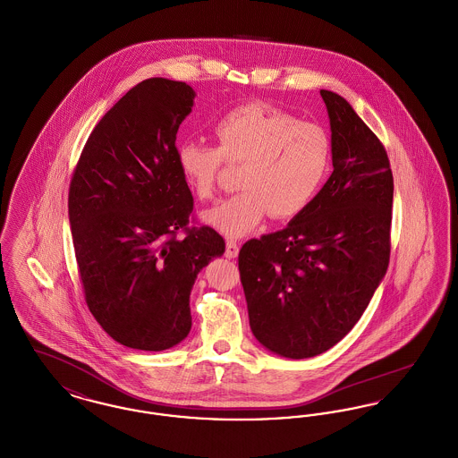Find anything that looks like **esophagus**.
Segmentation results:
<instances>
[{
	"mask_svg": "<svg viewBox=\"0 0 458 458\" xmlns=\"http://www.w3.org/2000/svg\"><path fill=\"white\" fill-rule=\"evenodd\" d=\"M237 254H239V243H237L235 240H228V242H226L225 256H226L228 259H233V258H237Z\"/></svg>",
	"mask_w": 458,
	"mask_h": 458,
	"instance_id": "obj_1",
	"label": "esophagus"
}]
</instances>
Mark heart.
<instances>
[{
    "mask_svg": "<svg viewBox=\"0 0 458 458\" xmlns=\"http://www.w3.org/2000/svg\"><path fill=\"white\" fill-rule=\"evenodd\" d=\"M213 131L216 146L197 139L178 140L174 163L199 199L215 196L225 161L242 165L239 194L202 215L225 237L252 232L267 213L275 219L302 213L327 180L331 165L327 131L284 109L249 103L221 116Z\"/></svg>",
    "mask_w": 458,
    "mask_h": 458,
    "instance_id": "1",
    "label": "heart"
}]
</instances>
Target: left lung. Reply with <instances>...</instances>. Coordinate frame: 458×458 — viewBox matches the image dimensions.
<instances>
[{
    "label": "left lung",
    "instance_id": "1",
    "mask_svg": "<svg viewBox=\"0 0 458 458\" xmlns=\"http://www.w3.org/2000/svg\"><path fill=\"white\" fill-rule=\"evenodd\" d=\"M333 174L286 228L240 249L249 323L262 347L307 359L364 314L390 262L393 174L379 139L349 101L321 89Z\"/></svg>",
    "mask_w": 458,
    "mask_h": 458
}]
</instances>
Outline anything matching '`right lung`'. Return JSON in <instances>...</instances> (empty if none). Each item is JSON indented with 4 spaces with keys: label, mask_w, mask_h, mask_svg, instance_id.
Wrapping results in <instances>:
<instances>
[{
    "label": "right lung",
    "mask_w": 458,
    "mask_h": 458,
    "mask_svg": "<svg viewBox=\"0 0 458 458\" xmlns=\"http://www.w3.org/2000/svg\"><path fill=\"white\" fill-rule=\"evenodd\" d=\"M194 98L185 82L163 77L131 88L89 135L70 182L89 310L129 349L161 352L187 338L197 275L225 252L218 232L187 226L194 199L174 163L176 131Z\"/></svg>",
    "instance_id": "1"
}]
</instances>
